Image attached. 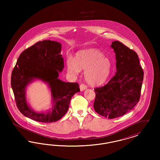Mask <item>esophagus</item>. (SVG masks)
Returning a JSON list of instances; mask_svg holds the SVG:
<instances>
[{"mask_svg":"<svg viewBox=\"0 0 160 160\" xmlns=\"http://www.w3.org/2000/svg\"><path fill=\"white\" fill-rule=\"evenodd\" d=\"M87 88H88L87 86L85 85V84H81L80 85V91H83L85 89H86Z\"/></svg>","mask_w":160,"mask_h":160,"instance_id":"obj_1","label":"esophagus"}]
</instances>
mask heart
<instances>
[{"mask_svg": "<svg viewBox=\"0 0 160 160\" xmlns=\"http://www.w3.org/2000/svg\"><path fill=\"white\" fill-rule=\"evenodd\" d=\"M67 64L68 71L72 76L78 75L82 69L85 70V79L92 86L104 83L112 71L110 60L97 48H89L78 52L75 59L68 58Z\"/></svg>", "mask_w": 160, "mask_h": 160, "instance_id": "heart-1", "label": "heart"}]
</instances>
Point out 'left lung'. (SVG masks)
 <instances>
[{
	"instance_id": "8db88e82",
	"label": "left lung",
	"mask_w": 160,
	"mask_h": 160,
	"mask_svg": "<svg viewBox=\"0 0 160 160\" xmlns=\"http://www.w3.org/2000/svg\"><path fill=\"white\" fill-rule=\"evenodd\" d=\"M116 59V72L107 84L95 88L94 110L113 119L128 113L139 101L144 73L137 54L122 42L111 45Z\"/></svg>"
}]
</instances>
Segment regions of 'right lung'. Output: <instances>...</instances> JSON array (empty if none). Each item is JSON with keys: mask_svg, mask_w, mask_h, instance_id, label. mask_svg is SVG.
I'll use <instances>...</instances> for the list:
<instances>
[{"mask_svg": "<svg viewBox=\"0 0 160 160\" xmlns=\"http://www.w3.org/2000/svg\"><path fill=\"white\" fill-rule=\"evenodd\" d=\"M59 42L44 40L28 48L20 55L11 74V84L17 107L22 114L35 121L50 123L59 120L68 110L72 96L80 92L77 83L64 82L58 78L63 67ZM35 79L48 84L53 107L46 113H38L27 104V86Z\"/></svg>", "mask_w": 160, "mask_h": 160, "instance_id": "right-lung-1", "label": "right lung"}]
</instances>
